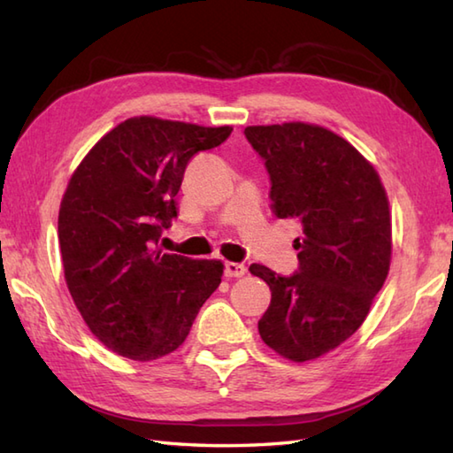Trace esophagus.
Segmentation results:
<instances>
[{
  "mask_svg": "<svg viewBox=\"0 0 453 453\" xmlns=\"http://www.w3.org/2000/svg\"><path fill=\"white\" fill-rule=\"evenodd\" d=\"M247 268L239 263H226L224 265V276L226 278H242L245 276Z\"/></svg>",
  "mask_w": 453,
  "mask_h": 453,
  "instance_id": "esophagus-1",
  "label": "esophagus"
}]
</instances>
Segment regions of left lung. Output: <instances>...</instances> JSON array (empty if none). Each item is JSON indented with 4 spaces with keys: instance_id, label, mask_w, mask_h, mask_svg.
<instances>
[{
    "instance_id": "1",
    "label": "left lung",
    "mask_w": 453,
    "mask_h": 453,
    "mask_svg": "<svg viewBox=\"0 0 453 453\" xmlns=\"http://www.w3.org/2000/svg\"><path fill=\"white\" fill-rule=\"evenodd\" d=\"M271 177L276 218L302 226L300 266L290 276L251 265L271 288L261 339L288 360L307 362L358 331L391 261V216L380 175L331 130L303 122L247 127Z\"/></svg>"
}]
</instances>
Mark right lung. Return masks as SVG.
<instances>
[{"label":"right lung","instance_id":"add662e5","mask_svg":"<svg viewBox=\"0 0 453 453\" xmlns=\"http://www.w3.org/2000/svg\"><path fill=\"white\" fill-rule=\"evenodd\" d=\"M232 127L128 119L75 169L58 216L65 284L91 333L124 358L150 362L185 342L224 265L163 253L192 156Z\"/></svg>","mask_w":453,"mask_h":453}]
</instances>
